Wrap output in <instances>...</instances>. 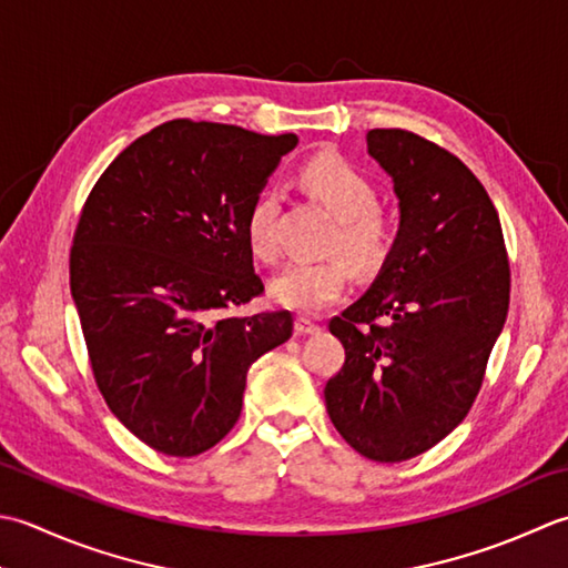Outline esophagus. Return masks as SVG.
I'll return each instance as SVG.
<instances>
[{
  "label": "esophagus",
  "instance_id": "34e87169",
  "mask_svg": "<svg viewBox=\"0 0 568 568\" xmlns=\"http://www.w3.org/2000/svg\"><path fill=\"white\" fill-rule=\"evenodd\" d=\"M316 331H321V326L311 316H298L296 318V333L308 335V333H316Z\"/></svg>",
  "mask_w": 568,
  "mask_h": 568
}]
</instances>
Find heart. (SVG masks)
<instances>
[{
    "instance_id": "obj_1",
    "label": "heart",
    "mask_w": 568,
    "mask_h": 568,
    "mask_svg": "<svg viewBox=\"0 0 568 568\" xmlns=\"http://www.w3.org/2000/svg\"><path fill=\"white\" fill-rule=\"evenodd\" d=\"M301 183L338 217L328 252L345 254L355 270L377 272L397 247V220L382 207L379 191L367 171L351 159L326 154L311 159L301 169ZM280 195L262 191L254 195L245 215V240L254 257L276 260L280 254ZM343 257L292 262L276 276L272 292L276 301L301 314H316L341 296L348 284V264Z\"/></svg>"
}]
</instances>
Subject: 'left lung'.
I'll list each match as a JSON object with an SVG mask.
<instances>
[{
	"mask_svg": "<svg viewBox=\"0 0 568 568\" xmlns=\"http://www.w3.org/2000/svg\"><path fill=\"white\" fill-rule=\"evenodd\" d=\"M395 179L397 247L369 292L333 316L345 348L328 416L357 454L399 463L466 419L510 308L500 215L458 156L407 130H369Z\"/></svg>",
	"mask_w": 568,
	"mask_h": 568,
	"instance_id": "8db88e82",
	"label": "left lung"
}]
</instances>
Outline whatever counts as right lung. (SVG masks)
Returning <instances> with one entry per match:
<instances>
[{
  "label": "right lung",
  "mask_w": 568,
  "mask_h": 568,
  "mask_svg": "<svg viewBox=\"0 0 568 568\" xmlns=\"http://www.w3.org/2000/svg\"><path fill=\"white\" fill-rule=\"evenodd\" d=\"M296 134L171 120L102 171L71 247L92 377L139 442L191 458L240 419L247 369L292 338V311L225 316L264 294L245 215Z\"/></svg>",
  "instance_id": "right-lung-1"
}]
</instances>
